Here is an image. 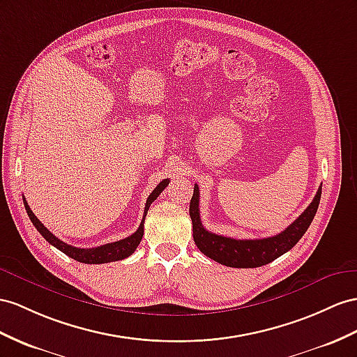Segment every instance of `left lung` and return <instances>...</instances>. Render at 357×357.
Masks as SVG:
<instances>
[{
	"label": "left lung",
	"instance_id": "obj_1",
	"mask_svg": "<svg viewBox=\"0 0 357 357\" xmlns=\"http://www.w3.org/2000/svg\"><path fill=\"white\" fill-rule=\"evenodd\" d=\"M319 197H321V188H318L314 200L305 209L303 214L280 234L259 240H235L205 229L199 214V187L195 185L193 197H191L190 202V217L191 222H193V240L200 252L226 267H262L279 258L280 255L291 250L298 243L314 220L319 205Z\"/></svg>",
	"mask_w": 357,
	"mask_h": 357
}]
</instances>
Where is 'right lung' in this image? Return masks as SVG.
<instances>
[{
	"mask_svg": "<svg viewBox=\"0 0 357 357\" xmlns=\"http://www.w3.org/2000/svg\"><path fill=\"white\" fill-rule=\"evenodd\" d=\"M169 185V179H164L161 181L160 184L155 187V190L149 195L148 200H146V206H144V214H143V220L139 226V229H137L132 235L126 236L123 240H119L114 243H108L104 245H99V248H93V249H79V248H74V245H70L68 243H63L61 240H59L56 235L51 234L47 227L42 225V222L39 220L38 217L34 215V213L31 211V208L26 204V200L24 197V205L26 209V214H29L31 223L34 225L36 229L40 232V235L43 236L45 240H47L50 244H52L54 248H57L60 252H63L65 255H68L69 258L75 259L78 262H84V264H105V262H113V261H121L125 259L128 257H131L134 253V250L137 249V245L140 244L142 241V236H143V225H144V217L148 214V209L151 206V204L153 202L155 199H157L161 191Z\"/></svg>",
	"mask_w": 357,
	"mask_h": 357,
	"instance_id": "right-lung-1",
	"label": "right lung"
}]
</instances>
